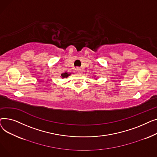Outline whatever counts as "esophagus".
I'll list each match as a JSON object with an SVG mask.
<instances>
[{"instance_id":"esophagus-1","label":"esophagus","mask_w":157,"mask_h":157,"mask_svg":"<svg viewBox=\"0 0 157 157\" xmlns=\"http://www.w3.org/2000/svg\"><path fill=\"white\" fill-rule=\"evenodd\" d=\"M80 71H81V69H79V68H78V69H77V71H78V72H79Z\"/></svg>"}]
</instances>
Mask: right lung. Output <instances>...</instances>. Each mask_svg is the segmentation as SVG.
I'll return each instance as SVG.
<instances>
[{
	"instance_id": "obj_1",
	"label": "right lung",
	"mask_w": 157,
	"mask_h": 157,
	"mask_svg": "<svg viewBox=\"0 0 157 157\" xmlns=\"http://www.w3.org/2000/svg\"><path fill=\"white\" fill-rule=\"evenodd\" d=\"M71 74H68L67 72H64L63 74H61V76L62 77V78H67L69 76H70Z\"/></svg>"
}]
</instances>
